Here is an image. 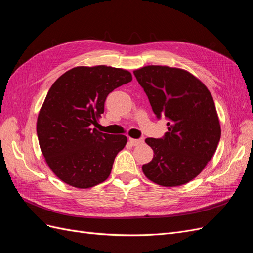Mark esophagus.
<instances>
[{
  "label": "esophagus",
  "mask_w": 253,
  "mask_h": 253,
  "mask_svg": "<svg viewBox=\"0 0 253 253\" xmlns=\"http://www.w3.org/2000/svg\"><path fill=\"white\" fill-rule=\"evenodd\" d=\"M128 141H129V143H131L132 145H140V144H142L143 142H144V140H143V138H140V139H135V138H129L128 139Z\"/></svg>",
  "instance_id": "34e87169"
}]
</instances>
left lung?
<instances>
[{
  "label": "left lung",
  "instance_id": "1",
  "mask_svg": "<svg viewBox=\"0 0 253 253\" xmlns=\"http://www.w3.org/2000/svg\"><path fill=\"white\" fill-rule=\"evenodd\" d=\"M152 110L165 116L163 138H147L154 151L143 174L163 187H177L194 179L213 157L220 139V125L212 95L205 84L177 67L148 65L134 71Z\"/></svg>",
  "mask_w": 253,
  "mask_h": 253
}]
</instances>
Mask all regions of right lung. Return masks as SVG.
<instances>
[{
  "label": "right lung",
  "mask_w": 253,
  "mask_h": 253,
  "mask_svg": "<svg viewBox=\"0 0 253 253\" xmlns=\"http://www.w3.org/2000/svg\"><path fill=\"white\" fill-rule=\"evenodd\" d=\"M131 81L126 70L97 65L74 67L53 82L38 115L37 134L45 162L59 179L79 189L108 179L127 138L101 133L93 125L111 91Z\"/></svg>",
  "instance_id": "obj_1"
}]
</instances>
